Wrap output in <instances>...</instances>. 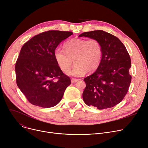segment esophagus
Masks as SVG:
<instances>
[{
	"instance_id": "34e87169",
	"label": "esophagus",
	"mask_w": 148,
	"mask_h": 148,
	"mask_svg": "<svg viewBox=\"0 0 148 148\" xmlns=\"http://www.w3.org/2000/svg\"><path fill=\"white\" fill-rule=\"evenodd\" d=\"M77 81H78V79H71V83H76Z\"/></svg>"
}]
</instances>
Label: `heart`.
Here are the masks:
<instances>
[{"instance_id": "b5f03b06", "label": "heart", "mask_w": 148, "mask_h": 148, "mask_svg": "<svg viewBox=\"0 0 148 148\" xmlns=\"http://www.w3.org/2000/svg\"><path fill=\"white\" fill-rule=\"evenodd\" d=\"M65 51L57 48L54 51L56 62L62 72L67 73L73 60L75 64L69 74L83 75L86 71L92 73L98 68L103 55L102 45L97 39L89 40L75 38L64 45Z\"/></svg>"}]
</instances>
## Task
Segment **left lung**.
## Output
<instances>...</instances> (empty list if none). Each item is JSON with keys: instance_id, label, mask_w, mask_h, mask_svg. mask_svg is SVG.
<instances>
[{"instance_id": "1", "label": "left lung", "mask_w": 148, "mask_h": 148, "mask_svg": "<svg viewBox=\"0 0 148 148\" xmlns=\"http://www.w3.org/2000/svg\"><path fill=\"white\" fill-rule=\"evenodd\" d=\"M79 36L97 39L103 48L99 66L84 79L86 84L83 92L84 102L99 110L115 106L127 94L131 81V59L125 45L118 38L101 30L84 32Z\"/></svg>"}]
</instances>
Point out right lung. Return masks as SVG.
Returning a JSON list of instances; mask_svg holds the SVG:
<instances>
[{
  "label": "right lung",
  "mask_w": 148,
  "mask_h": 148,
  "mask_svg": "<svg viewBox=\"0 0 148 148\" xmlns=\"http://www.w3.org/2000/svg\"><path fill=\"white\" fill-rule=\"evenodd\" d=\"M72 32L49 30L34 36L21 49L15 63L16 83L32 104L49 108L57 105L71 84L54 57V51Z\"/></svg>",
  "instance_id": "obj_1"
}]
</instances>
